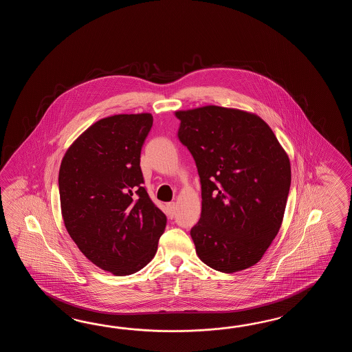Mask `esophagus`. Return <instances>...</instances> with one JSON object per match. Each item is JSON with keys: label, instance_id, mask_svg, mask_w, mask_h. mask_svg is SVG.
<instances>
[{"label": "esophagus", "instance_id": "obj_1", "mask_svg": "<svg viewBox=\"0 0 352 352\" xmlns=\"http://www.w3.org/2000/svg\"><path fill=\"white\" fill-rule=\"evenodd\" d=\"M175 211H176V204L175 202L167 204V215H168L170 219H173L175 217Z\"/></svg>", "mask_w": 352, "mask_h": 352}]
</instances>
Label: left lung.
<instances>
[{"label": "left lung", "mask_w": 352, "mask_h": 352, "mask_svg": "<svg viewBox=\"0 0 352 352\" xmlns=\"http://www.w3.org/2000/svg\"><path fill=\"white\" fill-rule=\"evenodd\" d=\"M175 116L201 182V217L190 232L196 254L223 273L253 267L283 221L288 155L254 113L205 105Z\"/></svg>", "instance_id": "1"}]
</instances>
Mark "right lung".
Segmentation results:
<instances>
[{"label": "right lung", "mask_w": 352, "mask_h": 352, "mask_svg": "<svg viewBox=\"0 0 352 352\" xmlns=\"http://www.w3.org/2000/svg\"><path fill=\"white\" fill-rule=\"evenodd\" d=\"M150 113L98 120L67 148L59 170L61 215L90 262L114 276L142 270L157 252L166 215L142 186Z\"/></svg>", "instance_id": "add662e5"}]
</instances>
